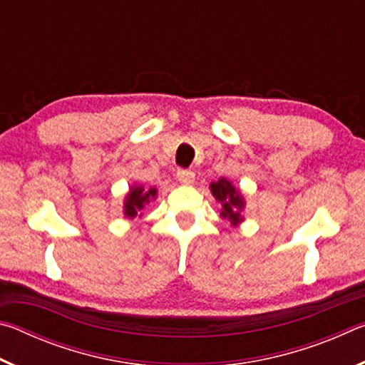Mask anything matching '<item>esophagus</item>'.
<instances>
[{
    "label": "esophagus",
    "mask_w": 365,
    "mask_h": 365,
    "mask_svg": "<svg viewBox=\"0 0 365 365\" xmlns=\"http://www.w3.org/2000/svg\"><path fill=\"white\" fill-rule=\"evenodd\" d=\"M177 178L178 182L183 185H191L195 182V174L191 170H185V169H178L177 172Z\"/></svg>",
    "instance_id": "esophagus-1"
}]
</instances>
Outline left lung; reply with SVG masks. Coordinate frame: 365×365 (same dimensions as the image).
<instances>
[{
  "mask_svg": "<svg viewBox=\"0 0 365 365\" xmlns=\"http://www.w3.org/2000/svg\"><path fill=\"white\" fill-rule=\"evenodd\" d=\"M209 190H211L215 201L220 202V217L230 222L232 227L242 225L245 222V215L242 212L246 206L242 190L235 187L225 177H220L217 182H211Z\"/></svg>",
  "mask_w": 365,
  "mask_h": 365,
  "instance_id": "left-lung-1",
  "label": "left lung"
}]
</instances>
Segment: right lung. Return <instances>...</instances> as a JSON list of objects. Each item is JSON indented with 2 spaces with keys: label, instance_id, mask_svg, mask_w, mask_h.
Instances as JSON below:
<instances>
[{
  "label": "right lung",
  "instance_id": "obj_1",
  "mask_svg": "<svg viewBox=\"0 0 365 365\" xmlns=\"http://www.w3.org/2000/svg\"><path fill=\"white\" fill-rule=\"evenodd\" d=\"M158 197V188L150 187L145 188L143 185L135 183L128 187L125 197H123V215L128 220H133L135 217H141L143 215V209L150 201H156Z\"/></svg>",
  "mask_w": 365,
  "mask_h": 365
}]
</instances>
